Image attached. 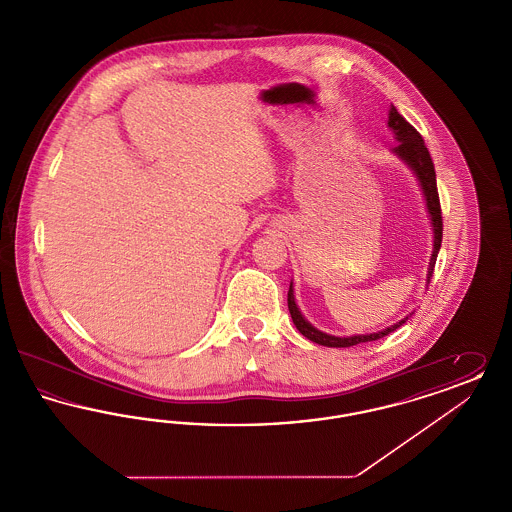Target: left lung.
<instances>
[{"label": "left lung", "mask_w": 512, "mask_h": 512, "mask_svg": "<svg viewBox=\"0 0 512 512\" xmlns=\"http://www.w3.org/2000/svg\"><path fill=\"white\" fill-rule=\"evenodd\" d=\"M388 126H390L397 146L391 151L414 172L422 195L426 199V209L432 220V230H434V251H432V259L428 265V276H426V284H430V278L434 274L436 267V259H438L439 247H441V236H443V222H441V207H439L438 184H436V169L430 157L428 147L424 146L422 136L416 132L413 124L405 121L399 111L391 105L390 117H388ZM288 309L292 315L295 328L307 338V340L315 341L318 345H326V347H351L357 343H365V341H374L388 336L393 330H397L399 326H403L407 322V318L391 324L388 328L374 332V334H359V336H347V338H338V336H330L326 332L317 330L307 318L301 315L295 297H293V282H290V292H288ZM413 315V313H411Z\"/></svg>", "instance_id": "1"}]
</instances>
